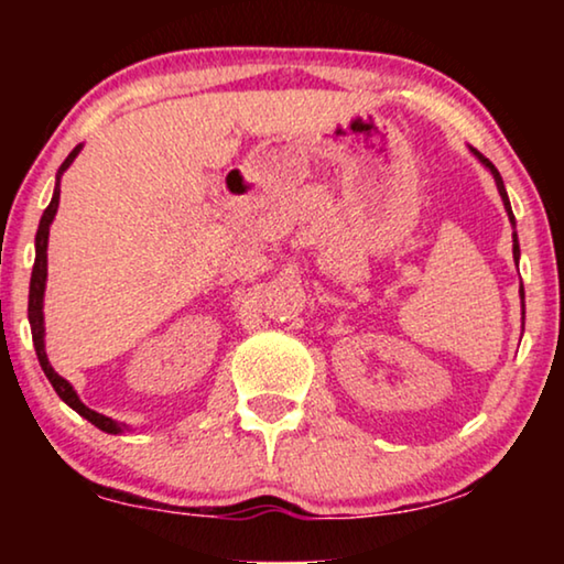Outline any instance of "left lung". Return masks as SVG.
Segmentation results:
<instances>
[{"label":"left lung","mask_w":564,"mask_h":564,"mask_svg":"<svg viewBox=\"0 0 564 564\" xmlns=\"http://www.w3.org/2000/svg\"><path fill=\"white\" fill-rule=\"evenodd\" d=\"M473 153H475V156L477 159H480V164H485V166H488L490 169V174H492V180H496V184H498V192H500V197H503V205H506V213H508V220H511L513 223V226H516V218H513V210H511V203H508V195H506V187H503V180H500V174H498V169L496 166H492L490 164V159H485L482 156V153L480 151H475L473 149ZM519 238H516V234H513V259H516V264H519ZM521 297H523V288H521Z\"/></svg>","instance_id":"obj_1"}]
</instances>
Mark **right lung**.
Instances as JSON below:
<instances>
[{
	"mask_svg": "<svg viewBox=\"0 0 564 564\" xmlns=\"http://www.w3.org/2000/svg\"><path fill=\"white\" fill-rule=\"evenodd\" d=\"M82 151V145H76V149L68 153L64 164H61L58 174H56V189H53V199L51 205L43 210V218H41V226H37V234H35V264H33V276H30V300H28V318H30V330H33V344H35V354H37V361H41L45 377H48V382L53 384V390L58 392V398L64 400L66 405H72L76 413L84 415L89 423H95L99 431H107V434H120L122 426L118 421L107 419V415L91 411L79 400L76 395L72 384H68L64 377H61L56 369L51 367L48 357H45V326H43V295H45V276H48V230H51V223L56 218V210H58V197H61V174L66 172L68 166L74 164L76 153Z\"/></svg>",
	"mask_w": 564,
	"mask_h": 564,
	"instance_id": "obj_1",
	"label": "right lung"
}]
</instances>
